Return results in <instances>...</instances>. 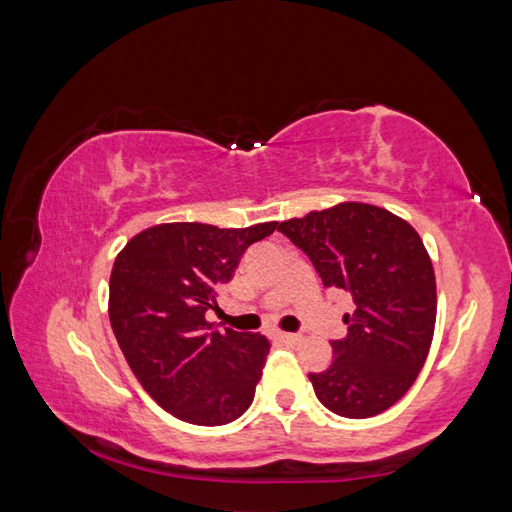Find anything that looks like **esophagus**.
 Returning <instances> with one entry per match:
<instances>
[{
	"instance_id": "1",
	"label": "esophagus",
	"mask_w": 512,
	"mask_h": 512,
	"mask_svg": "<svg viewBox=\"0 0 512 512\" xmlns=\"http://www.w3.org/2000/svg\"><path fill=\"white\" fill-rule=\"evenodd\" d=\"M279 342L286 344V346H297L299 342H302V335H297V333H279Z\"/></svg>"
}]
</instances>
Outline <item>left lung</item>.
Wrapping results in <instances>:
<instances>
[{
	"label": "left lung",
	"instance_id": "1",
	"mask_svg": "<svg viewBox=\"0 0 512 512\" xmlns=\"http://www.w3.org/2000/svg\"><path fill=\"white\" fill-rule=\"evenodd\" d=\"M277 230L310 257L326 288L353 295L348 335L330 342L333 364L310 373L328 410L366 419L397 404L422 370L437 317L435 270L422 237L386 208L342 202Z\"/></svg>",
	"mask_w": 512,
	"mask_h": 512
}]
</instances>
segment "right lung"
Wrapping results in <instances>:
<instances>
[{"instance_id":"add662e5","label":"right lung","mask_w":512,"mask_h":512,"mask_svg":"<svg viewBox=\"0 0 512 512\" xmlns=\"http://www.w3.org/2000/svg\"><path fill=\"white\" fill-rule=\"evenodd\" d=\"M275 228L157 224L119 250L108 284L110 326L139 384L182 422L222 426L253 404L268 339L217 330L206 310L217 306L215 288L233 279L244 250Z\"/></svg>"}]
</instances>
